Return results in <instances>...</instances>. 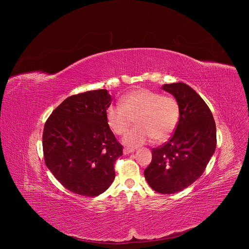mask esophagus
<instances>
[{
  "label": "esophagus",
  "instance_id": "obj_1",
  "mask_svg": "<svg viewBox=\"0 0 249 249\" xmlns=\"http://www.w3.org/2000/svg\"><path fill=\"white\" fill-rule=\"evenodd\" d=\"M135 152V150H133V149H128V148H125L124 150H123V154L124 155H129V154H132V153H134Z\"/></svg>",
  "mask_w": 249,
  "mask_h": 249
}]
</instances>
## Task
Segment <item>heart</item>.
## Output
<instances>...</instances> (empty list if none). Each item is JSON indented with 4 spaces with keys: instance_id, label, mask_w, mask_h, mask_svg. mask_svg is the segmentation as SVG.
I'll return each instance as SVG.
<instances>
[{
    "instance_id": "1",
    "label": "heart",
    "mask_w": 249,
    "mask_h": 249,
    "mask_svg": "<svg viewBox=\"0 0 249 249\" xmlns=\"http://www.w3.org/2000/svg\"><path fill=\"white\" fill-rule=\"evenodd\" d=\"M133 119L137 126L124 136L126 146L139 147L151 139L154 143H161L173 134L179 123L180 104L172 95L138 89L125 94L120 105H110L106 109V121L115 135L125 134Z\"/></svg>"
}]
</instances>
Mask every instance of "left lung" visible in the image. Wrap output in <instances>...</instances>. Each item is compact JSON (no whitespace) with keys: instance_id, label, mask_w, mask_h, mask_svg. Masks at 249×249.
I'll use <instances>...</instances> for the list:
<instances>
[{"instance_id":"obj_1","label":"left lung","mask_w":249,"mask_h":249,"mask_svg":"<svg viewBox=\"0 0 249 249\" xmlns=\"http://www.w3.org/2000/svg\"><path fill=\"white\" fill-rule=\"evenodd\" d=\"M180 104V120L170 139L152 150L145 178L161 194L179 192L203 174L217 146L216 123L202 97L183 83L163 85Z\"/></svg>"}]
</instances>
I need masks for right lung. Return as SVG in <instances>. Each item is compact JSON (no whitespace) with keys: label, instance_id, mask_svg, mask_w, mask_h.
Masks as SVG:
<instances>
[{"label":"right lung","instance_id":"add662e5","mask_svg":"<svg viewBox=\"0 0 249 249\" xmlns=\"http://www.w3.org/2000/svg\"><path fill=\"white\" fill-rule=\"evenodd\" d=\"M112 97L106 89L66 98L47 119L42 136L46 166L71 192L95 197L115 178L123 147L106 121Z\"/></svg>","mask_w":249,"mask_h":249}]
</instances>
